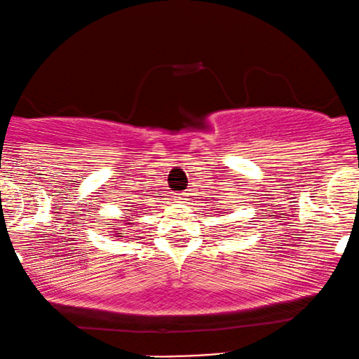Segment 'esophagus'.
<instances>
[{
	"label": "esophagus",
	"instance_id": "34e87169",
	"mask_svg": "<svg viewBox=\"0 0 359 359\" xmlns=\"http://www.w3.org/2000/svg\"><path fill=\"white\" fill-rule=\"evenodd\" d=\"M175 198L177 201H187V193H179Z\"/></svg>",
	"mask_w": 359,
	"mask_h": 359
}]
</instances>
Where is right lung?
<instances>
[{"label":"right lung","mask_w":359,"mask_h":359,"mask_svg":"<svg viewBox=\"0 0 359 359\" xmlns=\"http://www.w3.org/2000/svg\"><path fill=\"white\" fill-rule=\"evenodd\" d=\"M133 210L135 208H132V210H128V212H133ZM133 215H130V217H123V220H121V226H126V227H133L135 226V222H133ZM111 227H116V224H109ZM119 231H121V233H116L114 231V238H123L121 234H123V231H125V227H119ZM135 238H139V236H135ZM128 240H132V238H128Z\"/></svg>","instance_id":"add662e5"}]
</instances>
